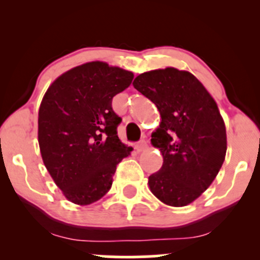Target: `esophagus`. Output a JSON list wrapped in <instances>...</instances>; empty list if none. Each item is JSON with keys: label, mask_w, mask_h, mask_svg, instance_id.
Returning a JSON list of instances; mask_svg holds the SVG:
<instances>
[{"label": "esophagus", "mask_w": 260, "mask_h": 260, "mask_svg": "<svg viewBox=\"0 0 260 260\" xmlns=\"http://www.w3.org/2000/svg\"><path fill=\"white\" fill-rule=\"evenodd\" d=\"M147 148H148V143L145 142V140H142V142H139L138 144L136 145V150L138 151V153H142V151H144Z\"/></svg>", "instance_id": "1"}]
</instances>
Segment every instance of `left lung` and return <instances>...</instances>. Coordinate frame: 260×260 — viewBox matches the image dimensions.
<instances>
[{
    "instance_id": "obj_1",
    "label": "left lung",
    "mask_w": 260,
    "mask_h": 260,
    "mask_svg": "<svg viewBox=\"0 0 260 260\" xmlns=\"http://www.w3.org/2000/svg\"><path fill=\"white\" fill-rule=\"evenodd\" d=\"M133 86L161 116L151 144L164 162L149 176V188L164 204L186 207L208 189L225 160L228 138L216 101L197 77L174 67L139 74Z\"/></svg>"
}]
</instances>
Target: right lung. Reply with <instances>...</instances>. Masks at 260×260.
Wrapping results in <instances>:
<instances>
[{
	"mask_svg": "<svg viewBox=\"0 0 260 260\" xmlns=\"http://www.w3.org/2000/svg\"><path fill=\"white\" fill-rule=\"evenodd\" d=\"M133 78L131 71L92 61L62 73L45 92L38 117L41 157L73 204L103 198L117 164L133 150L118 138L121 117L112 110V98Z\"/></svg>",
	"mask_w": 260,
	"mask_h": 260,
	"instance_id": "add662e5",
	"label": "right lung"
}]
</instances>
